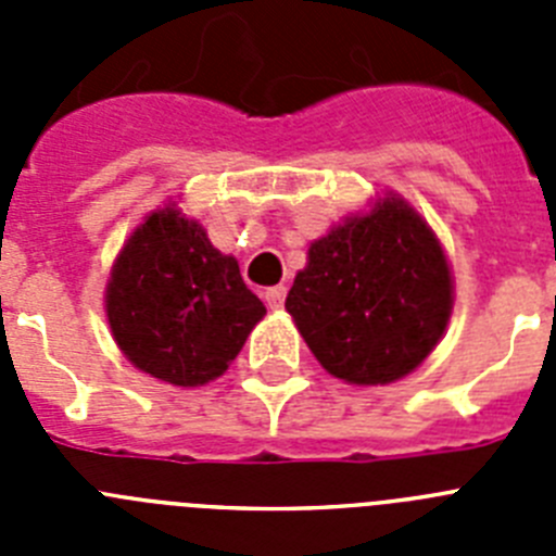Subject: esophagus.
Segmentation results:
<instances>
[{
    "label": "esophagus",
    "mask_w": 556,
    "mask_h": 556,
    "mask_svg": "<svg viewBox=\"0 0 556 556\" xmlns=\"http://www.w3.org/2000/svg\"><path fill=\"white\" fill-rule=\"evenodd\" d=\"M264 301H267L269 308H281L283 301H287V287H269L264 292Z\"/></svg>",
    "instance_id": "obj_1"
}]
</instances>
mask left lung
Segmentation results:
<instances>
[{
    "label": "left lung",
    "mask_w": 556,
    "mask_h": 556,
    "mask_svg": "<svg viewBox=\"0 0 556 556\" xmlns=\"http://www.w3.org/2000/svg\"><path fill=\"white\" fill-rule=\"evenodd\" d=\"M454 306L445 253L429 225L387 198L308 248L287 312L331 376L390 384L443 337Z\"/></svg>",
    "instance_id": "left-lung-1"
}]
</instances>
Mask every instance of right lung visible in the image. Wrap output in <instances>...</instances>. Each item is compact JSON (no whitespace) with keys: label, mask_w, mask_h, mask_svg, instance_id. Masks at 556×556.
I'll list each match as a JSON object with an SVG mask.
<instances>
[{"label":"right lung","mask_w":556,"mask_h":556,"mask_svg":"<svg viewBox=\"0 0 556 556\" xmlns=\"http://www.w3.org/2000/svg\"><path fill=\"white\" fill-rule=\"evenodd\" d=\"M105 308L122 353L175 387L223 376L267 314L233 255L219 253L175 208L155 211L132 230L113 264Z\"/></svg>","instance_id":"right-lung-1"}]
</instances>
